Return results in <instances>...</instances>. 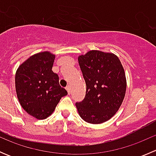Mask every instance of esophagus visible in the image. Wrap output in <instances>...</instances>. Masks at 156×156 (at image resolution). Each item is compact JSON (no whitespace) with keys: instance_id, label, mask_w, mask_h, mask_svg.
I'll list each match as a JSON object with an SVG mask.
<instances>
[{"instance_id":"34e87169","label":"esophagus","mask_w":156,"mask_h":156,"mask_svg":"<svg viewBox=\"0 0 156 156\" xmlns=\"http://www.w3.org/2000/svg\"><path fill=\"white\" fill-rule=\"evenodd\" d=\"M66 90H67V92H68V94H70V86H67L66 87Z\"/></svg>"}]
</instances>
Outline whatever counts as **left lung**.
Here are the masks:
<instances>
[{
  "instance_id": "1",
  "label": "left lung",
  "mask_w": 156,
  "mask_h": 156,
  "mask_svg": "<svg viewBox=\"0 0 156 156\" xmlns=\"http://www.w3.org/2000/svg\"><path fill=\"white\" fill-rule=\"evenodd\" d=\"M86 83V95L76 103L78 114L93 125L106 122L115 115L125 98L127 80L120 59L112 53L93 50L78 56Z\"/></svg>"
}]
</instances>
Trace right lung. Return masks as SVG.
<instances>
[{
  "label": "right lung",
  "instance_id": "obj_1",
  "mask_svg": "<svg viewBox=\"0 0 156 156\" xmlns=\"http://www.w3.org/2000/svg\"><path fill=\"white\" fill-rule=\"evenodd\" d=\"M55 55L42 51L31 56L17 69L15 87L23 109L43 120L54 112L62 97L68 94L59 85V76L52 71Z\"/></svg>",
  "mask_w": 156,
  "mask_h": 156
}]
</instances>
